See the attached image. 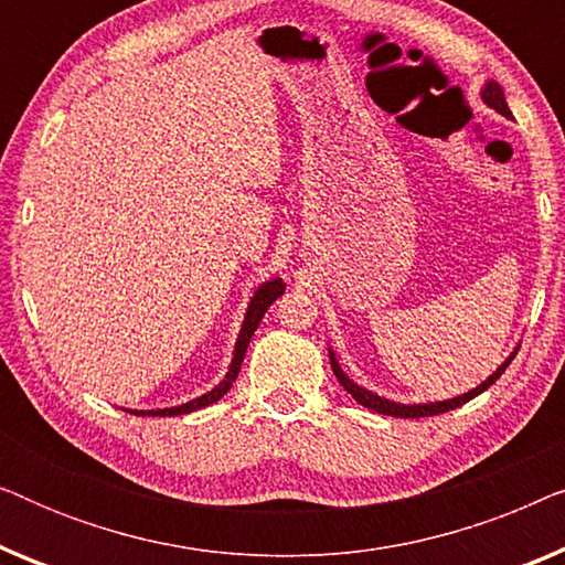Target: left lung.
I'll return each mask as SVG.
<instances>
[{"mask_svg": "<svg viewBox=\"0 0 565 565\" xmlns=\"http://www.w3.org/2000/svg\"><path fill=\"white\" fill-rule=\"evenodd\" d=\"M481 97H483V103L489 105V107H493V110L497 113H501V115H507V118H512V113H509V107H507V99H504V92H501V87L497 82H489L483 87V92H481ZM514 354L516 352H512V358H509L504 365H501L497 373H493L491 377H486V381L478 385V388H473V391H468V393H462V396H458V398H450V401H437V404H416V406H406V404H393V401H388V398H381V396H375V393H370V391H365V388H360L358 383H352L350 377L344 375V370L339 367V362H337V358H334V352H329V358H331V370H334V375H337V381L344 385V391L347 393H352V398L358 401V404H362V406H367V408H373V412H377V414H388V416H401V419H419V416H435V414H445V412H452V408H458V406H462V404H468L470 398H476L478 393H483L486 388H489V385H493L501 377V373H504V370L509 367V362L514 360Z\"/></svg>", "mask_w": 565, "mask_h": 565, "instance_id": "obj_1", "label": "left lung"}]
</instances>
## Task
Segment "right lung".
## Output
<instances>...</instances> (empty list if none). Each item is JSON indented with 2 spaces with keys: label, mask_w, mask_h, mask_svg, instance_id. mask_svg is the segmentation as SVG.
Masks as SVG:
<instances>
[{
  "label": "right lung",
  "mask_w": 565,
  "mask_h": 565,
  "mask_svg": "<svg viewBox=\"0 0 565 565\" xmlns=\"http://www.w3.org/2000/svg\"><path fill=\"white\" fill-rule=\"evenodd\" d=\"M282 292H285V282H282V280H269V282L262 285V288H259L257 292H254L252 303H249V308H246L242 334H238V339H236L234 360H231V367H228L226 377H223V381H221L218 385H215L213 391H207L205 396H200V398H195V401H188V404H182V406L157 408V412H130V414H136V416H146V414H151V416H180V414H190V412H198V408H203V406L215 404V401H218V398L223 396V393H228L231 385H234L236 375H238V367H242L244 354H246V347H249L254 331H257L259 321L265 319L267 308L273 306L275 300L282 296Z\"/></svg>",
  "instance_id": "1"
}]
</instances>
